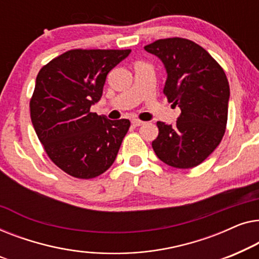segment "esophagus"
Masks as SVG:
<instances>
[{
	"label": "esophagus",
	"instance_id": "1",
	"mask_svg": "<svg viewBox=\"0 0 259 259\" xmlns=\"http://www.w3.org/2000/svg\"><path fill=\"white\" fill-rule=\"evenodd\" d=\"M131 124H133L134 126H141L144 124V122L140 121V119H133V121H131Z\"/></svg>",
	"mask_w": 259,
	"mask_h": 259
}]
</instances>
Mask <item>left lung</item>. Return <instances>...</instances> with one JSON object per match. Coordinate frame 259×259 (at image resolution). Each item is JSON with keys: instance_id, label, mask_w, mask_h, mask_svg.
I'll return each mask as SVG.
<instances>
[{"instance_id": "obj_1", "label": "left lung", "mask_w": 259, "mask_h": 259, "mask_svg": "<svg viewBox=\"0 0 259 259\" xmlns=\"http://www.w3.org/2000/svg\"><path fill=\"white\" fill-rule=\"evenodd\" d=\"M164 64L163 93L181 109L175 125L157 122L152 149L165 164L189 169L201 163L221 143L228 121L230 88L221 65L190 39H158L144 47Z\"/></svg>"}]
</instances>
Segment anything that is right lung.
I'll list each match as a JSON object with an SVG mask.
<instances>
[{"mask_svg":"<svg viewBox=\"0 0 259 259\" xmlns=\"http://www.w3.org/2000/svg\"><path fill=\"white\" fill-rule=\"evenodd\" d=\"M131 50L62 54L39 70L30 101L31 123L49 158L70 176L94 178L115 162L129 119L90 112L101 100L109 71Z\"/></svg>","mask_w":259,"mask_h":259,"instance_id":"right-lung-1","label":"right lung"}]
</instances>
